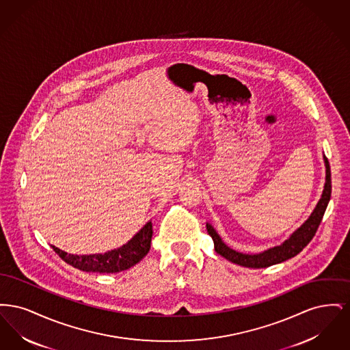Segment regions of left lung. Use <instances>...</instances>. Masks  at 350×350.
<instances>
[{
	"instance_id": "8db88e82",
	"label": "left lung",
	"mask_w": 350,
	"mask_h": 350,
	"mask_svg": "<svg viewBox=\"0 0 350 350\" xmlns=\"http://www.w3.org/2000/svg\"><path fill=\"white\" fill-rule=\"evenodd\" d=\"M324 163H325V185H324L321 198L317 202V207H315V210L312 211L310 217L287 240H284L281 245L264 250V252L257 253V254H247V253L236 252L234 250H231L230 247H227L221 241L220 236L214 230V227L207 223L206 224L207 232L214 240L215 252L219 253L220 256H223L224 258H227L228 261L233 262V264L245 267H254V269L271 267V265L280 264V262H283V261H286V260H288V258H291V257H294V256L300 253L303 248L307 247V244L312 240V237L315 236L317 227L320 226V221H321L323 215L325 213V208L328 206V202L331 200V191H332L331 167H329L328 159L325 156H324Z\"/></svg>"
}]
</instances>
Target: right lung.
Masks as SVG:
<instances>
[{"label":"right lung","mask_w":350,"mask_h":350,"mask_svg":"<svg viewBox=\"0 0 350 350\" xmlns=\"http://www.w3.org/2000/svg\"><path fill=\"white\" fill-rule=\"evenodd\" d=\"M152 223L148 221L133 239L117 250H109L100 254H70L53 245L62 260L76 269L93 273H119L136 265L148 252L152 240Z\"/></svg>","instance_id":"add662e5"}]
</instances>
